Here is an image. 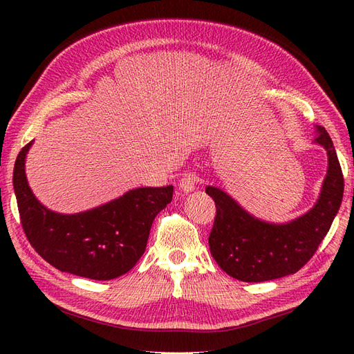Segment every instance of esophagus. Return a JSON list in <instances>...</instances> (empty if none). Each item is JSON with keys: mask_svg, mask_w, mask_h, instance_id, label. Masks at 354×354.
I'll return each mask as SVG.
<instances>
[{"mask_svg": "<svg viewBox=\"0 0 354 354\" xmlns=\"http://www.w3.org/2000/svg\"><path fill=\"white\" fill-rule=\"evenodd\" d=\"M196 185H198V176L195 173H186L183 178L180 180L178 187L181 192H185V194H190V192L195 190Z\"/></svg>", "mask_w": 354, "mask_h": 354, "instance_id": "esophagus-1", "label": "esophagus"}]
</instances>
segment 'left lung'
<instances>
[{
    "instance_id": "1",
    "label": "left lung",
    "mask_w": 354,
    "mask_h": 354,
    "mask_svg": "<svg viewBox=\"0 0 354 354\" xmlns=\"http://www.w3.org/2000/svg\"><path fill=\"white\" fill-rule=\"evenodd\" d=\"M315 143L328 155L326 176L313 208L286 223L254 217L218 187L205 192L216 202V220L208 243L214 260L242 282H264L294 274L312 259L339 209L344 178L329 134L316 125Z\"/></svg>"
}]
</instances>
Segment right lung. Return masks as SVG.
<instances>
[{"label":"right lung","instance_id":"right-lung-1","mask_svg":"<svg viewBox=\"0 0 354 354\" xmlns=\"http://www.w3.org/2000/svg\"><path fill=\"white\" fill-rule=\"evenodd\" d=\"M32 143L19 152L13 186L22 227L35 251L60 272L109 281L130 272L145 254L158 212L173 199V186L138 187L78 214L51 211L32 194L25 160Z\"/></svg>","mask_w":354,"mask_h":354}]
</instances>
